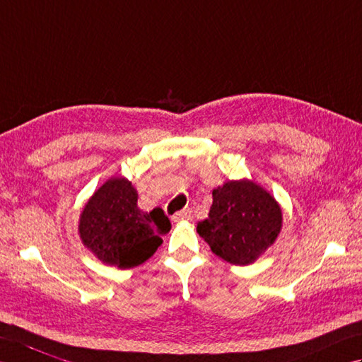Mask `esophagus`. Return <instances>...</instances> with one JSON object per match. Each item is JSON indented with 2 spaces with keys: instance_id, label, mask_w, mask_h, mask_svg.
<instances>
[{
  "instance_id": "obj_1",
  "label": "esophagus",
  "mask_w": 362,
  "mask_h": 362,
  "mask_svg": "<svg viewBox=\"0 0 362 362\" xmlns=\"http://www.w3.org/2000/svg\"><path fill=\"white\" fill-rule=\"evenodd\" d=\"M194 218V211L192 209H182V211L176 212L173 215V220L175 221H180V220H192Z\"/></svg>"
}]
</instances>
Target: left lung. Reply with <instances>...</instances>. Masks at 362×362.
I'll return each instance as SVG.
<instances>
[{
  "label": "left lung",
  "instance_id": "left-lung-1",
  "mask_svg": "<svg viewBox=\"0 0 362 362\" xmlns=\"http://www.w3.org/2000/svg\"><path fill=\"white\" fill-rule=\"evenodd\" d=\"M207 218L197 232L215 255L232 264L252 263L274 243L282 211L267 190L251 181H229L212 192Z\"/></svg>",
  "mask_w": 362,
  "mask_h": 362
}]
</instances>
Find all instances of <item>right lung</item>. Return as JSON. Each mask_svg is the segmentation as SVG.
Segmentation results:
<instances>
[{
    "label": "right lung",
    "mask_w": 362,
    "mask_h": 362,
    "mask_svg": "<svg viewBox=\"0 0 362 362\" xmlns=\"http://www.w3.org/2000/svg\"><path fill=\"white\" fill-rule=\"evenodd\" d=\"M170 220L160 207L142 212L138 192L125 178L107 181L86 203L78 232L103 263L128 269L144 263L163 243Z\"/></svg>",
    "instance_id": "obj_1"
}]
</instances>
